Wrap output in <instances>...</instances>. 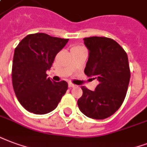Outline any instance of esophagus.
<instances>
[{
  "instance_id": "34e87169",
  "label": "esophagus",
  "mask_w": 147,
  "mask_h": 147,
  "mask_svg": "<svg viewBox=\"0 0 147 147\" xmlns=\"http://www.w3.org/2000/svg\"><path fill=\"white\" fill-rule=\"evenodd\" d=\"M76 85L72 84V83H71V82H68V87L69 88H73V87H76Z\"/></svg>"
}]
</instances>
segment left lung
<instances>
[{
  "mask_svg": "<svg viewBox=\"0 0 147 147\" xmlns=\"http://www.w3.org/2000/svg\"><path fill=\"white\" fill-rule=\"evenodd\" d=\"M89 51L84 72L96 79L94 91L82 86L78 100L79 110L93 119H104L115 113L123 103L130 80L129 59L116 41L107 37L84 38Z\"/></svg>",
  "mask_w": 147,
  "mask_h": 147,
  "instance_id": "1",
  "label": "left lung"
}]
</instances>
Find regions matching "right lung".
I'll return each instance as SVG.
<instances>
[{
	"label": "right lung",
	"mask_w": 147,
	"mask_h": 147,
	"mask_svg": "<svg viewBox=\"0 0 147 147\" xmlns=\"http://www.w3.org/2000/svg\"><path fill=\"white\" fill-rule=\"evenodd\" d=\"M68 41L46 33L29 34L15 50L13 88L19 103L29 112L44 115L54 111L68 90L65 81L52 82L46 74Z\"/></svg>",
	"instance_id": "1"
}]
</instances>
